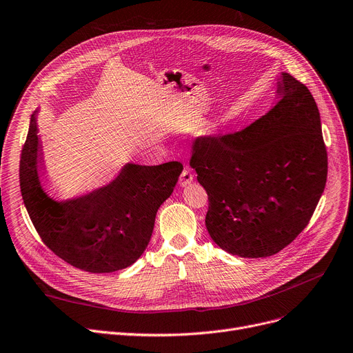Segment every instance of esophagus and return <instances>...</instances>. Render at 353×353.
<instances>
[{
    "label": "esophagus",
    "mask_w": 353,
    "mask_h": 353,
    "mask_svg": "<svg viewBox=\"0 0 353 353\" xmlns=\"http://www.w3.org/2000/svg\"><path fill=\"white\" fill-rule=\"evenodd\" d=\"M193 179H194V174H193L192 169H189V167H184V170L181 172L180 179H179V184L181 188H186L193 181Z\"/></svg>",
    "instance_id": "obj_1"
}]
</instances>
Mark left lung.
I'll return each instance as SVG.
<instances>
[{"instance_id": "obj_1", "label": "left lung", "mask_w": 353, "mask_h": 353, "mask_svg": "<svg viewBox=\"0 0 353 353\" xmlns=\"http://www.w3.org/2000/svg\"><path fill=\"white\" fill-rule=\"evenodd\" d=\"M281 100L246 128L201 136L190 165L208 192L206 228L213 242L240 257H268L307 226L327 177L316 103L288 72Z\"/></svg>"}]
</instances>
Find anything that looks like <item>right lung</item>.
<instances>
[{"instance_id": "obj_1", "label": "right lung", "mask_w": 353, "mask_h": 353, "mask_svg": "<svg viewBox=\"0 0 353 353\" xmlns=\"http://www.w3.org/2000/svg\"><path fill=\"white\" fill-rule=\"evenodd\" d=\"M39 148L32 116L21 150L20 188L43 243L68 265L90 273H110L133 265L150 242L156 213L170 197L183 164H127L108 186L59 203L41 189Z\"/></svg>"}]
</instances>
